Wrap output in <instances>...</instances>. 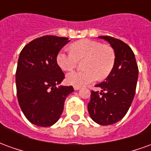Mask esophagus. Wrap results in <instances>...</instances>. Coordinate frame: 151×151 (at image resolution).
<instances>
[{
    "label": "esophagus",
    "mask_w": 151,
    "mask_h": 151,
    "mask_svg": "<svg viewBox=\"0 0 151 151\" xmlns=\"http://www.w3.org/2000/svg\"><path fill=\"white\" fill-rule=\"evenodd\" d=\"M81 88V87H80V86H74V87H73V89H74V90H75V91H78V90H79V89Z\"/></svg>",
    "instance_id": "34e87169"
}]
</instances>
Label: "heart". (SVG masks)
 Segmentation results:
<instances>
[{"instance_id": "1", "label": "heart", "mask_w": 151, "mask_h": 151, "mask_svg": "<svg viewBox=\"0 0 151 151\" xmlns=\"http://www.w3.org/2000/svg\"><path fill=\"white\" fill-rule=\"evenodd\" d=\"M71 51L61 50L56 56V63L63 70H71L78 63L84 60L83 71H71L66 75L69 85L82 86L104 79L113 69L115 54L111 47L98 41L82 40L70 46Z\"/></svg>"}]
</instances>
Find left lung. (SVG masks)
I'll return each instance as SVG.
<instances>
[{"instance_id": "obj_1", "label": "left lung", "mask_w": 151, "mask_h": 151, "mask_svg": "<svg viewBox=\"0 0 151 151\" xmlns=\"http://www.w3.org/2000/svg\"><path fill=\"white\" fill-rule=\"evenodd\" d=\"M108 41L115 52L113 69L101 83V91H92L88 104L90 116L101 125L118 122L126 115L136 91L138 67L134 53L123 41L111 36H99Z\"/></svg>"}]
</instances>
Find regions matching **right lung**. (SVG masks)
Segmentation results:
<instances>
[{
	"label": "right lung",
	"mask_w": 151,
	"mask_h": 151,
	"mask_svg": "<svg viewBox=\"0 0 151 151\" xmlns=\"http://www.w3.org/2000/svg\"><path fill=\"white\" fill-rule=\"evenodd\" d=\"M70 41L45 35L32 40L20 52L16 70L17 96L22 111L31 123L52 126L60 119L72 86H60L65 74L56 56Z\"/></svg>",
	"instance_id": "add662e5"
}]
</instances>
